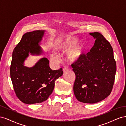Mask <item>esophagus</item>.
I'll list each match as a JSON object with an SVG mask.
<instances>
[{"instance_id":"obj_1","label":"esophagus","mask_w":126,"mask_h":126,"mask_svg":"<svg viewBox=\"0 0 126 126\" xmlns=\"http://www.w3.org/2000/svg\"><path fill=\"white\" fill-rule=\"evenodd\" d=\"M69 68H68V67H64V68L63 69V72H65L66 71H67L68 70H69Z\"/></svg>"}]
</instances>
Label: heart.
Segmentation results:
<instances>
[{
    "label": "heart",
    "mask_w": 126,
    "mask_h": 126,
    "mask_svg": "<svg viewBox=\"0 0 126 126\" xmlns=\"http://www.w3.org/2000/svg\"><path fill=\"white\" fill-rule=\"evenodd\" d=\"M85 44L82 41H79L77 38L67 37L57 39L54 45L56 51L61 54L66 52V58L68 62L76 63L80 60L85 51ZM52 62H57L58 57L55 53L50 55Z\"/></svg>",
    "instance_id": "obj_1"
}]
</instances>
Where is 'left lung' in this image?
<instances>
[{
	"mask_svg": "<svg viewBox=\"0 0 126 126\" xmlns=\"http://www.w3.org/2000/svg\"><path fill=\"white\" fill-rule=\"evenodd\" d=\"M89 35L96 40L93 48L80 60L71 64L76 75L73 89L78 101L95 104L111 93L116 63L112 46L104 37L97 32Z\"/></svg>",
	"mask_w": 126,
	"mask_h": 126,
	"instance_id": "1",
	"label": "left lung"
}]
</instances>
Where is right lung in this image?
Returning <instances> with one entry per match:
<instances>
[{"instance_id": "add662e5", "label": "right lung", "mask_w": 126, "mask_h": 126, "mask_svg": "<svg viewBox=\"0 0 126 126\" xmlns=\"http://www.w3.org/2000/svg\"><path fill=\"white\" fill-rule=\"evenodd\" d=\"M45 32L37 30L26 33L13 52L10 78L16 96L25 104H37L47 100L54 90L56 79L63 74L62 68L52 70L46 57L40 59L32 67L24 66L29 54H43L40 45Z\"/></svg>"}]
</instances>
